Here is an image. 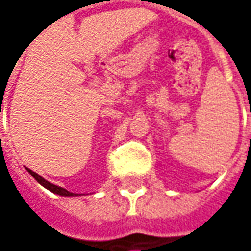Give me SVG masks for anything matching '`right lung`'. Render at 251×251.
<instances>
[{"label": "right lung", "instance_id": "add662e5", "mask_svg": "<svg viewBox=\"0 0 251 251\" xmlns=\"http://www.w3.org/2000/svg\"><path fill=\"white\" fill-rule=\"evenodd\" d=\"M27 170H29V173H30V175H32V176H33V177L36 178V180H37V181H39V183H40V184H42L43 187H46L47 190H50L51 193L60 194V196H65V197H70V196H76V194H74V193H70V191H67L65 188L58 187V186H54V184H51L50 181L44 180L42 176H39V175H37L36 172H32L30 169H27Z\"/></svg>", "mask_w": 251, "mask_h": 251}]
</instances>
